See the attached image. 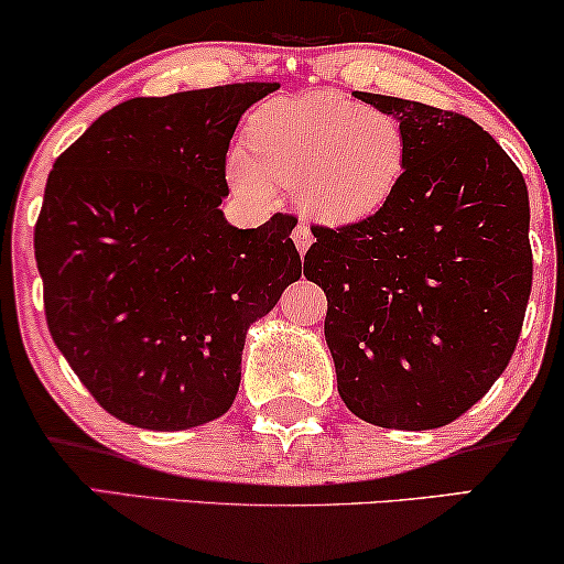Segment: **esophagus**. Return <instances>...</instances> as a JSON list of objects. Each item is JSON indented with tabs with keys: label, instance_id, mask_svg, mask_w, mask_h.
Returning a JSON list of instances; mask_svg holds the SVG:
<instances>
[{
	"label": "esophagus",
	"instance_id": "34e87169",
	"mask_svg": "<svg viewBox=\"0 0 564 564\" xmlns=\"http://www.w3.org/2000/svg\"><path fill=\"white\" fill-rule=\"evenodd\" d=\"M292 240H295V246H297V251L300 253H305L311 248V243H313V236H311V228L305 223H300L295 230H292Z\"/></svg>",
	"mask_w": 564,
	"mask_h": 564
}]
</instances>
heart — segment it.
I'll use <instances>...</instances> for the list:
<instances>
[{"label":"heart","instance_id":"heart-1","mask_svg":"<svg viewBox=\"0 0 564 564\" xmlns=\"http://www.w3.org/2000/svg\"><path fill=\"white\" fill-rule=\"evenodd\" d=\"M251 155L232 150L228 178L238 194L272 199L274 186L300 188L303 207L332 225L380 212L399 192L409 139L389 113L328 93L272 100L248 129Z\"/></svg>","mask_w":564,"mask_h":564}]
</instances>
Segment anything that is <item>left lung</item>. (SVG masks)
Returning a JSON list of instances; mask_svg holds the SVG:
<instances>
[{
	"label": "left lung",
	"mask_w": 564,
	"mask_h": 564,
	"mask_svg": "<svg viewBox=\"0 0 564 564\" xmlns=\"http://www.w3.org/2000/svg\"><path fill=\"white\" fill-rule=\"evenodd\" d=\"M406 131L409 165L383 209L313 225L305 280L326 292L336 389L370 425L435 430L508 368L531 295L529 188L466 116L355 93Z\"/></svg>",
	"instance_id": "1"
}]
</instances>
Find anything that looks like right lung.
Masks as SVG:
<instances>
[{
    "instance_id": "1",
    "label": "right lung",
    "mask_w": 564,
    "mask_h": 564,
    "mask_svg": "<svg viewBox=\"0 0 564 564\" xmlns=\"http://www.w3.org/2000/svg\"><path fill=\"white\" fill-rule=\"evenodd\" d=\"M276 83L131 98L56 158L35 223L46 324L93 399L127 425L188 430L223 416L246 332L303 261L276 215L225 219V158Z\"/></svg>"
}]
</instances>
